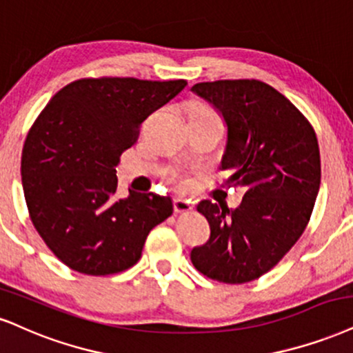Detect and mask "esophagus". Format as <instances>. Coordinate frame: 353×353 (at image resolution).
I'll return each instance as SVG.
<instances>
[{"label": "esophagus", "mask_w": 353, "mask_h": 353, "mask_svg": "<svg viewBox=\"0 0 353 353\" xmlns=\"http://www.w3.org/2000/svg\"><path fill=\"white\" fill-rule=\"evenodd\" d=\"M173 210H175L176 214H186V212L193 210V206H191L190 201H185V199H175V203H173Z\"/></svg>", "instance_id": "34e87169"}]
</instances>
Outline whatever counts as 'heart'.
Masks as SVG:
<instances>
[{"label": "heart", "instance_id": "heart-1", "mask_svg": "<svg viewBox=\"0 0 353 353\" xmlns=\"http://www.w3.org/2000/svg\"><path fill=\"white\" fill-rule=\"evenodd\" d=\"M190 112L191 114H214L210 108L201 106V104H193V106L190 108ZM168 178H170V181H173V183L178 186V190H181V191L190 190V186H191L190 178L186 176L181 170H170Z\"/></svg>", "mask_w": 353, "mask_h": 353}]
</instances>
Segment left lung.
Wrapping results in <instances>:
<instances>
[{
    "mask_svg": "<svg viewBox=\"0 0 353 353\" xmlns=\"http://www.w3.org/2000/svg\"><path fill=\"white\" fill-rule=\"evenodd\" d=\"M191 90L223 114V170L232 172L224 186L243 190L236 210L198 204L211 237L191 250V262L211 280L254 281L288 254L310 223L321 185L316 132L288 98L260 80L203 81Z\"/></svg>",
    "mask_w": 353,
    "mask_h": 353,
    "instance_id": "obj_1",
    "label": "left lung"
}]
</instances>
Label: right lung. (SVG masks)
<instances>
[{"label":"right lung","mask_w":353,"mask_h":353,"mask_svg":"<svg viewBox=\"0 0 353 353\" xmlns=\"http://www.w3.org/2000/svg\"><path fill=\"white\" fill-rule=\"evenodd\" d=\"M186 80L80 78L47 103L21 157L34 228L60 262L106 276L136 265L155 225L172 216L170 198L130 191L116 196V167L141 124L175 98Z\"/></svg>","instance_id":"obj_1"}]
</instances>
